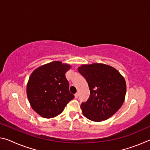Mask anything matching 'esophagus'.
Returning <instances> with one entry per match:
<instances>
[{
    "instance_id": "obj_1",
    "label": "esophagus",
    "mask_w": 150,
    "mask_h": 150,
    "mask_svg": "<svg viewBox=\"0 0 150 150\" xmlns=\"http://www.w3.org/2000/svg\"><path fill=\"white\" fill-rule=\"evenodd\" d=\"M79 96V93H76L75 94V98H77V97Z\"/></svg>"
}]
</instances>
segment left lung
<instances>
[{
  "instance_id": "left-lung-1",
  "label": "left lung",
  "mask_w": 150,
  "mask_h": 150,
  "mask_svg": "<svg viewBox=\"0 0 150 150\" xmlns=\"http://www.w3.org/2000/svg\"><path fill=\"white\" fill-rule=\"evenodd\" d=\"M78 71L90 89L88 99L81 105L83 115L90 120L101 122L115 115L125 99L126 84L123 76L103 63L82 65Z\"/></svg>"
}]
</instances>
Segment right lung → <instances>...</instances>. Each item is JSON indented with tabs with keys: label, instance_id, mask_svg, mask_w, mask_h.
Here are the masks:
<instances>
[{
	"label": "right lung",
	"instance_id": "1",
	"mask_svg": "<svg viewBox=\"0 0 150 150\" xmlns=\"http://www.w3.org/2000/svg\"><path fill=\"white\" fill-rule=\"evenodd\" d=\"M71 67L55 61L38 67L30 75L26 87L28 98L33 110L43 118L60 115L74 98L65 77Z\"/></svg>",
	"mask_w": 150,
	"mask_h": 150
}]
</instances>
